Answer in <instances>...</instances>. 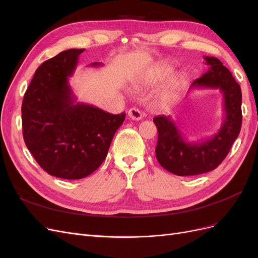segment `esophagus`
<instances>
[{"label":"esophagus","mask_w":258,"mask_h":258,"mask_svg":"<svg viewBox=\"0 0 258 258\" xmlns=\"http://www.w3.org/2000/svg\"><path fill=\"white\" fill-rule=\"evenodd\" d=\"M128 116H129V118L134 119V120H140V119H142V117H143L141 111L136 107L130 108V110L128 111Z\"/></svg>","instance_id":"1"}]
</instances>
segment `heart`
<instances>
[{"instance_id": "heart-1", "label": "heart", "mask_w": 258, "mask_h": 258, "mask_svg": "<svg viewBox=\"0 0 258 258\" xmlns=\"http://www.w3.org/2000/svg\"><path fill=\"white\" fill-rule=\"evenodd\" d=\"M171 68L168 67H158L154 69L153 71L147 73L144 77L143 84L146 86H156L165 81L171 74ZM184 86V79L181 75H173L162 85V87L158 93L159 102L163 105L173 104L178 99L179 95Z\"/></svg>"}]
</instances>
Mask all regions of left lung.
<instances>
[{"label":"left lung","mask_w":258,"mask_h":258,"mask_svg":"<svg viewBox=\"0 0 258 258\" xmlns=\"http://www.w3.org/2000/svg\"><path fill=\"white\" fill-rule=\"evenodd\" d=\"M209 71L194 81L189 89H220L224 99L225 118L214 136L190 143L183 137L171 116L159 115L153 119L158 129L156 158L161 167L179 176L207 173L216 169L228 155L239 136L242 123L241 88L229 70L215 57H205Z\"/></svg>","instance_id":"1"}]
</instances>
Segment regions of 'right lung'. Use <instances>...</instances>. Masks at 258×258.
<instances>
[{
    "label": "right lung",
    "mask_w": 258,
    "mask_h": 258,
    "mask_svg": "<svg viewBox=\"0 0 258 258\" xmlns=\"http://www.w3.org/2000/svg\"><path fill=\"white\" fill-rule=\"evenodd\" d=\"M84 50L68 49L43 62L21 106L22 135L28 150L48 174L66 179H80L95 172L126 116L76 102L69 77Z\"/></svg>",
    "instance_id": "add662e5"
}]
</instances>
